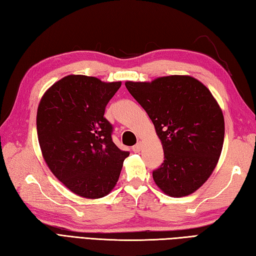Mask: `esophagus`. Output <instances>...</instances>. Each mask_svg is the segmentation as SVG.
<instances>
[{
	"label": "esophagus",
	"instance_id": "1",
	"mask_svg": "<svg viewBox=\"0 0 256 256\" xmlns=\"http://www.w3.org/2000/svg\"><path fill=\"white\" fill-rule=\"evenodd\" d=\"M132 150L135 152V153H138V152H140V150H142V143H138L136 145H134Z\"/></svg>",
	"mask_w": 256,
	"mask_h": 256
}]
</instances>
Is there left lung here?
<instances>
[{
    "label": "left lung",
    "instance_id": "1",
    "mask_svg": "<svg viewBox=\"0 0 256 256\" xmlns=\"http://www.w3.org/2000/svg\"><path fill=\"white\" fill-rule=\"evenodd\" d=\"M125 86L153 122L164 150L154 182L170 197L194 192L214 172L224 140V118L206 86L190 76H168Z\"/></svg>",
    "mask_w": 256,
    "mask_h": 256
}]
</instances>
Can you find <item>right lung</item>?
Returning <instances> with one entry per match:
<instances>
[{
    "mask_svg": "<svg viewBox=\"0 0 256 256\" xmlns=\"http://www.w3.org/2000/svg\"><path fill=\"white\" fill-rule=\"evenodd\" d=\"M121 81L69 74L48 89L37 108V135L52 172L70 192L98 199L116 186L128 152L112 140L103 116Z\"/></svg>",
    "mask_w": 256,
    "mask_h": 256,
    "instance_id": "obj_1",
    "label": "right lung"
}]
</instances>
